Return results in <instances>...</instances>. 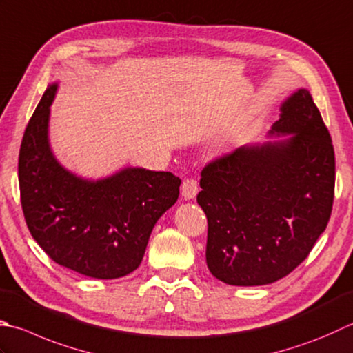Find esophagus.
Segmentation results:
<instances>
[{"label":"esophagus","mask_w":353,"mask_h":353,"mask_svg":"<svg viewBox=\"0 0 353 353\" xmlns=\"http://www.w3.org/2000/svg\"><path fill=\"white\" fill-rule=\"evenodd\" d=\"M181 190H182V197L185 200H192L197 196L199 183L194 181V179H185Z\"/></svg>","instance_id":"esophagus-1"}]
</instances>
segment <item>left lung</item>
<instances>
[{
  "label": "left lung",
  "mask_w": 353,
  "mask_h": 353,
  "mask_svg": "<svg viewBox=\"0 0 353 353\" xmlns=\"http://www.w3.org/2000/svg\"><path fill=\"white\" fill-rule=\"evenodd\" d=\"M200 177L214 277L261 286L292 272L326 230L334 203L332 139L309 90L281 102L266 142L241 145Z\"/></svg>",
  "instance_id": "1"
}]
</instances>
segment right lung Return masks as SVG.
<instances>
[{
  "label": "right lung",
  "instance_id": "add662e5",
  "mask_svg": "<svg viewBox=\"0 0 353 353\" xmlns=\"http://www.w3.org/2000/svg\"><path fill=\"white\" fill-rule=\"evenodd\" d=\"M58 87L48 84L21 143L18 181L26 222L58 265L92 279H119L139 268L156 222L177 202L181 179L130 165L99 179L67 170L48 137Z\"/></svg>",
  "mask_w": 353,
  "mask_h": 353
}]
</instances>
